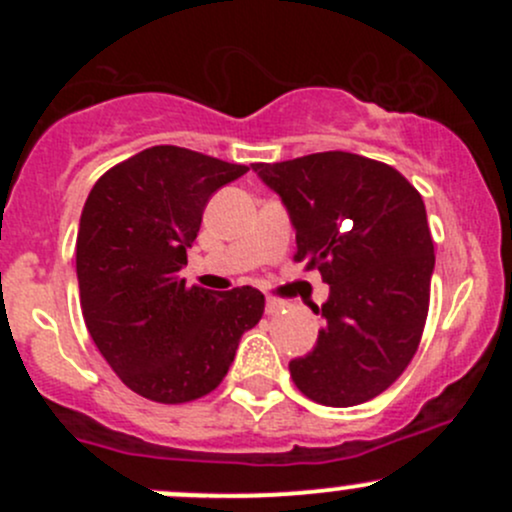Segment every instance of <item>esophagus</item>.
Returning <instances> with one entry per match:
<instances>
[{"label":"esophagus","instance_id":"1","mask_svg":"<svg viewBox=\"0 0 512 512\" xmlns=\"http://www.w3.org/2000/svg\"><path fill=\"white\" fill-rule=\"evenodd\" d=\"M282 307H285V302H280V299H275V297H267V302H265L267 314H277Z\"/></svg>","mask_w":512,"mask_h":512}]
</instances>
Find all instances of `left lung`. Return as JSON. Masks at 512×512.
<instances>
[{
	"label": "left lung",
	"mask_w": 512,
	"mask_h": 512,
	"mask_svg": "<svg viewBox=\"0 0 512 512\" xmlns=\"http://www.w3.org/2000/svg\"><path fill=\"white\" fill-rule=\"evenodd\" d=\"M297 232L294 260L329 285L317 344L289 361L307 399L364 404L389 389L421 342L436 257L426 205L391 165L356 153L252 163Z\"/></svg>",
	"instance_id": "1"
}]
</instances>
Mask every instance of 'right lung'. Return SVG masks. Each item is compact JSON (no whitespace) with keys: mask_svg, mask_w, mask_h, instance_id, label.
Wrapping results in <instances>:
<instances>
[{"mask_svg":"<svg viewBox=\"0 0 512 512\" xmlns=\"http://www.w3.org/2000/svg\"><path fill=\"white\" fill-rule=\"evenodd\" d=\"M245 165L153 146L103 173L86 198L76 277L91 339L143 399L185 404L218 389L265 297L185 287L180 270L215 190Z\"/></svg>","mask_w":512,"mask_h":512,"instance_id":"add662e5","label":"right lung"}]
</instances>
